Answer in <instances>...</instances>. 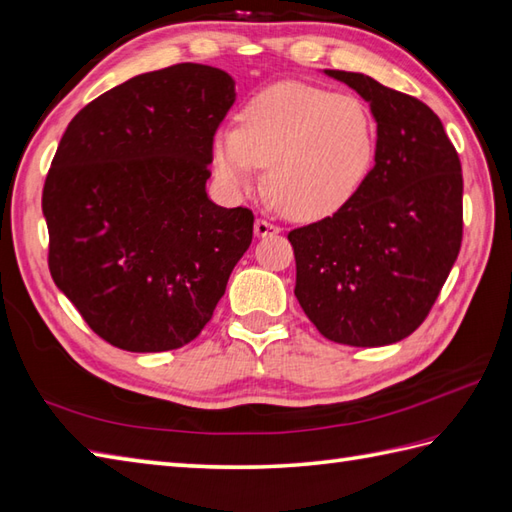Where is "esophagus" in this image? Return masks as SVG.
<instances>
[{"instance_id":"obj_1","label":"esophagus","mask_w":512,"mask_h":512,"mask_svg":"<svg viewBox=\"0 0 512 512\" xmlns=\"http://www.w3.org/2000/svg\"><path fill=\"white\" fill-rule=\"evenodd\" d=\"M275 233H279V227L277 224H272V222H268V220H255V235L257 237H266V235H275Z\"/></svg>"}]
</instances>
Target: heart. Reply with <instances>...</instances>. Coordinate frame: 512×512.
<instances>
[{
    "mask_svg": "<svg viewBox=\"0 0 512 512\" xmlns=\"http://www.w3.org/2000/svg\"><path fill=\"white\" fill-rule=\"evenodd\" d=\"M375 146V120L360 98L279 82L246 104L240 128L218 130L211 161L220 181L240 192L268 168L275 207L294 220H316L358 192Z\"/></svg>",
    "mask_w": 512,
    "mask_h": 512,
    "instance_id": "b5f03b06",
    "label": "heart"
}]
</instances>
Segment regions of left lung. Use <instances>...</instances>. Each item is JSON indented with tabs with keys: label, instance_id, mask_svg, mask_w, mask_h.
Segmentation results:
<instances>
[{
	"label": "left lung",
	"instance_id": "left-lung-1",
	"mask_svg": "<svg viewBox=\"0 0 512 512\" xmlns=\"http://www.w3.org/2000/svg\"><path fill=\"white\" fill-rule=\"evenodd\" d=\"M371 104L375 165L344 205L288 233L303 312L325 338L384 347L430 314L462 242V170L443 122L353 71L325 69Z\"/></svg>",
	"mask_w": 512,
	"mask_h": 512
}]
</instances>
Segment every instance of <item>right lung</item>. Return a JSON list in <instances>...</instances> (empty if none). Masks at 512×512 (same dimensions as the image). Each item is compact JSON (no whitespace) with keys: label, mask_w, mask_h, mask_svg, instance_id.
<instances>
[{"label":"right lung","mask_w":512,"mask_h":512,"mask_svg":"<svg viewBox=\"0 0 512 512\" xmlns=\"http://www.w3.org/2000/svg\"><path fill=\"white\" fill-rule=\"evenodd\" d=\"M233 102L227 71L172 65L89 102L58 144L43 187L52 279L117 349L192 342L253 242V211L207 196Z\"/></svg>","instance_id":"add662e5"}]
</instances>
